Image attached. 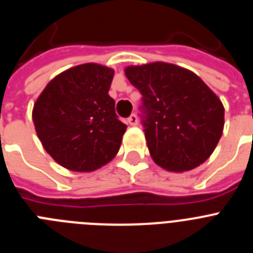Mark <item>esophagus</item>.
Wrapping results in <instances>:
<instances>
[{
	"label": "esophagus",
	"instance_id": "1",
	"mask_svg": "<svg viewBox=\"0 0 253 253\" xmlns=\"http://www.w3.org/2000/svg\"><path fill=\"white\" fill-rule=\"evenodd\" d=\"M126 122H128L129 125H137L138 124V116L135 115V114H131V115L128 118V120H126Z\"/></svg>",
	"mask_w": 253,
	"mask_h": 253
}]
</instances>
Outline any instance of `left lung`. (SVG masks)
<instances>
[{
  "label": "left lung",
  "mask_w": 253,
  "mask_h": 253,
  "mask_svg": "<svg viewBox=\"0 0 253 253\" xmlns=\"http://www.w3.org/2000/svg\"><path fill=\"white\" fill-rule=\"evenodd\" d=\"M142 93V124L149 153L169 171H189L210 157L222 137L224 107L194 72L154 62L125 68Z\"/></svg>",
  "instance_id": "left-lung-1"
}]
</instances>
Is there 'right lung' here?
<instances>
[{"label": "right lung", "instance_id": "add662e5", "mask_svg": "<svg viewBox=\"0 0 253 253\" xmlns=\"http://www.w3.org/2000/svg\"><path fill=\"white\" fill-rule=\"evenodd\" d=\"M114 71L95 63L69 68L46 84L33 110L44 149L60 166L90 172L119 152L126 125L109 96Z\"/></svg>", "mask_w": 253, "mask_h": 253}]
</instances>
